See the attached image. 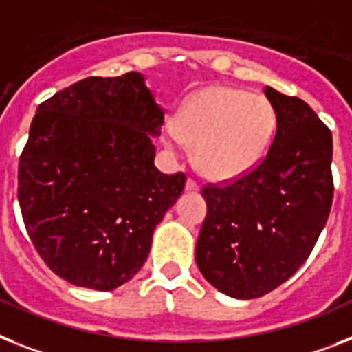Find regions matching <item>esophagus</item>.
I'll list each match as a JSON object with an SVG mask.
<instances>
[{"mask_svg": "<svg viewBox=\"0 0 352 352\" xmlns=\"http://www.w3.org/2000/svg\"><path fill=\"white\" fill-rule=\"evenodd\" d=\"M185 188H187V190H190V192H197V190H199V183H197L196 179L188 178L187 179V185H185Z\"/></svg>", "mask_w": 352, "mask_h": 352, "instance_id": "esophagus-1", "label": "esophagus"}]
</instances>
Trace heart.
Masks as SVG:
<instances>
[{
	"instance_id": "obj_1",
	"label": "heart",
	"mask_w": 352,
	"mask_h": 352,
	"mask_svg": "<svg viewBox=\"0 0 352 352\" xmlns=\"http://www.w3.org/2000/svg\"><path fill=\"white\" fill-rule=\"evenodd\" d=\"M277 115L261 93L212 86L196 93L179 113L178 126L165 129V144L182 153L196 145L203 174L214 179L239 178L263 162L274 142Z\"/></svg>"
}]
</instances>
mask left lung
<instances>
[{"label":"left lung","instance_id":"obj_1","mask_svg":"<svg viewBox=\"0 0 352 352\" xmlns=\"http://www.w3.org/2000/svg\"><path fill=\"white\" fill-rule=\"evenodd\" d=\"M277 115L255 169L201 190L207 217L196 245L203 277L225 295L257 298L292 277L311 254L333 203V136L302 98L266 86Z\"/></svg>","mask_w":352,"mask_h":352}]
</instances>
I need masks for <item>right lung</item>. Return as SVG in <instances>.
Returning <instances> with one entry per match:
<instances>
[{"label":"right lung","mask_w":352,"mask_h":352,"mask_svg":"<svg viewBox=\"0 0 352 352\" xmlns=\"http://www.w3.org/2000/svg\"><path fill=\"white\" fill-rule=\"evenodd\" d=\"M164 111L144 77H88L39 104L19 158L32 245L68 283L111 292L138 274L185 187L155 167Z\"/></svg>","instance_id":"1"}]
</instances>
